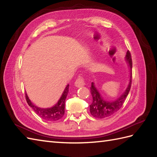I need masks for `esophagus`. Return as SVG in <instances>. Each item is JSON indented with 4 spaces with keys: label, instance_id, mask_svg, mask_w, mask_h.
I'll return each mask as SVG.
<instances>
[{
    "label": "esophagus",
    "instance_id": "esophagus-1",
    "mask_svg": "<svg viewBox=\"0 0 157 157\" xmlns=\"http://www.w3.org/2000/svg\"><path fill=\"white\" fill-rule=\"evenodd\" d=\"M85 85V79L83 78V76H78L75 82V85L76 87H81Z\"/></svg>",
    "mask_w": 157,
    "mask_h": 157
}]
</instances>
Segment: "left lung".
Segmentation results:
<instances>
[{"label": "left lung", "instance_id": "8db88e82", "mask_svg": "<svg viewBox=\"0 0 157 157\" xmlns=\"http://www.w3.org/2000/svg\"><path fill=\"white\" fill-rule=\"evenodd\" d=\"M126 60L130 65L131 68V76H130V81L128 85L125 90L124 93L121 96L117 98V100L113 102H108L105 101L101 96L99 92L94 86V82L91 83L90 92L92 97H93V102L90 105V112L92 116L97 118H104L112 116L123 106V103L127 98V95L131 89L132 83V58L131 52L129 51L127 52L126 55Z\"/></svg>", "mask_w": 157, "mask_h": 157}]
</instances>
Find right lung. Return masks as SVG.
I'll list each match as a JSON object with an SVG mask.
<instances>
[{"instance_id": "1", "label": "right lung", "mask_w": 157, "mask_h": 157, "mask_svg": "<svg viewBox=\"0 0 157 157\" xmlns=\"http://www.w3.org/2000/svg\"><path fill=\"white\" fill-rule=\"evenodd\" d=\"M68 88H69V85L66 86L58 102L51 108L43 109L38 107L30 101L26 93L25 94L26 100L28 105L41 118L48 121H58L60 120L64 114V104H65V100L68 93Z\"/></svg>"}]
</instances>
